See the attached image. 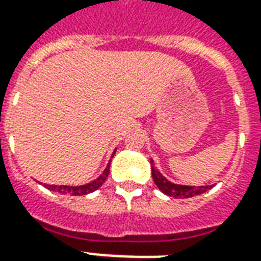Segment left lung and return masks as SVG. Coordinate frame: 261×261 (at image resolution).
Listing matches in <instances>:
<instances>
[{"mask_svg": "<svg viewBox=\"0 0 261 261\" xmlns=\"http://www.w3.org/2000/svg\"><path fill=\"white\" fill-rule=\"evenodd\" d=\"M151 169H152V177L155 185L158 186L161 192L169 197H175V198H189V197H194L205 193L210 190L213 186H186V185H176L169 181L162 173L159 172L155 166H153V161L151 159Z\"/></svg>", "mask_w": 261, "mask_h": 261, "instance_id": "1", "label": "left lung"}]
</instances>
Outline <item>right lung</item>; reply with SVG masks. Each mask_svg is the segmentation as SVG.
Here are the masks:
<instances>
[{
    "mask_svg": "<svg viewBox=\"0 0 261 261\" xmlns=\"http://www.w3.org/2000/svg\"><path fill=\"white\" fill-rule=\"evenodd\" d=\"M114 153H116V149H114L113 155ZM113 155H112V158H113ZM110 161H112V159H110ZM110 161H109L106 169L103 170L102 175L99 176L97 179H95V180L86 183V185H82V186H63V185H61V186H56V185H44V186L47 187L48 190L61 193V194H71V196H85V194H89V193L97 190V189L105 183V180L108 179L109 172H110Z\"/></svg>",
    "mask_w": 261,
    "mask_h": 261,
    "instance_id": "obj_1",
    "label": "right lung"
}]
</instances>
